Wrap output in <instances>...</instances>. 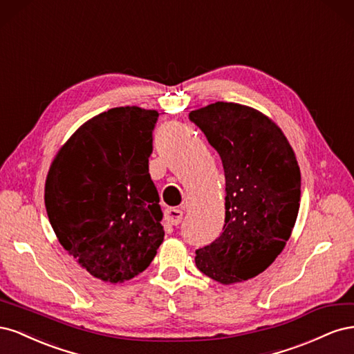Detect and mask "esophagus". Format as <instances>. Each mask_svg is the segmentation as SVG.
<instances>
[{"label":"esophagus","mask_w":354,"mask_h":354,"mask_svg":"<svg viewBox=\"0 0 354 354\" xmlns=\"http://www.w3.org/2000/svg\"><path fill=\"white\" fill-rule=\"evenodd\" d=\"M165 218L169 224L177 226V224L181 221V218H183V211H181L180 208H167Z\"/></svg>","instance_id":"esophagus-1"}]
</instances>
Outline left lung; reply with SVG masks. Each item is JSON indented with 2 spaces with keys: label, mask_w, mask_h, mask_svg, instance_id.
Instances as JSON below:
<instances>
[{
  "label": "left lung",
  "mask_w": 354,
  "mask_h": 354,
  "mask_svg": "<svg viewBox=\"0 0 354 354\" xmlns=\"http://www.w3.org/2000/svg\"><path fill=\"white\" fill-rule=\"evenodd\" d=\"M218 152L226 177L223 233L196 251L198 269L223 285L263 273L295 226L301 173L283 131L250 106L216 102L189 113Z\"/></svg>",
  "instance_id": "1"
}]
</instances>
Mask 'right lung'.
Instances as JSON below:
<instances>
[{
    "label": "right lung",
    "instance_id": "add662e5",
    "mask_svg": "<svg viewBox=\"0 0 354 354\" xmlns=\"http://www.w3.org/2000/svg\"><path fill=\"white\" fill-rule=\"evenodd\" d=\"M159 113L138 106L84 122L50 165L44 202L60 245L97 279L122 283L145 272L164 241L149 174Z\"/></svg>",
    "mask_w": 354,
    "mask_h": 354
}]
</instances>
